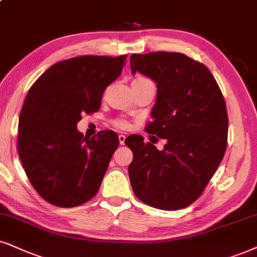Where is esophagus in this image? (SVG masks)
<instances>
[{
  "mask_svg": "<svg viewBox=\"0 0 257 257\" xmlns=\"http://www.w3.org/2000/svg\"><path fill=\"white\" fill-rule=\"evenodd\" d=\"M118 140H119V144L121 145H124V141H125V135H118Z\"/></svg>",
  "mask_w": 257,
  "mask_h": 257,
  "instance_id": "esophagus-1",
  "label": "esophagus"
}]
</instances>
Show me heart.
Segmentation results:
<instances>
[{
    "instance_id": "obj_1",
    "label": "heart",
    "mask_w": 257,
    "mask_h": 257,
    "mask_svg": "<svg viewBox=\"0 0 257 257\" xmlns=\"http://www.w3.org/2000/svg\"><path fill=\"white\" fill-rule=\"evenodd\" d=\"M146 82H152L151 79H148L147 77H144V76H136L134 79L132 80V85H136V84H141V83H146ZM113 125L117 126L119 129H128L131 124H129V122L126 121V119H123V118H117L113 121Z\"/></svg>"
}]
</instances>
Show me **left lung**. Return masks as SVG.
<instances>
[{
	"instance_id": "obj_1",
	"label": "left lung",
	"mask_w": 257,
	"mask_h": 257,
	"mask_svg": "<svg viewBox=\"0 0 257 257\" xmlns=\"http://www.w3.org/2000/svg\"><path fill=\"white\" fill-rule=\"evenodd\" d=\"M131 69L157 83L146 132L166 140L162 151L139 135L125 143L134 155L128 167L133 191L155 209H184L201 196L225 154V99L205 65L183 53L132 54Z\"/></svg>"
}]
</instances>
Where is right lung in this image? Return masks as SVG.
<instances>
[{
  "instance_id": "add662e5",
  "label": "right lung",
  "mask_w": 257,
  "mask_h": 257,
  "mask_svg": "<svg viewBox=\"0 0 257 257\" xmlns=\"http://www.w3.org/2000/svg\"><path fill=\"white\" fill-rule=\"evenodd\" d=\"M126 56H82L59 61L28 90L19 118L18 153L32 186L50 204L74 207L98 192L118 136L84 138L77 123L98 111L106 86Z\"/></svg>"
}]
</instances>
